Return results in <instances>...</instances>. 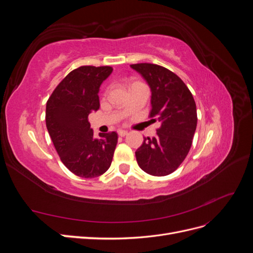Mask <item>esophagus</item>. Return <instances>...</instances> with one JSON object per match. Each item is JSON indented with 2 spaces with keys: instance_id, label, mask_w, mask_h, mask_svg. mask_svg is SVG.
Instances as JSON below:
<instances>
[{
  "instance_id": "obj_1",
  "label": "esophagus",
  "mask_w": 253,
  "mask_h": 253,
  "mask_svg": "<svg viewBox=\"0 0 253 253\" xmlns=\"http://www.w3.org/2000/svg\"><path fill=\"white\" fill-rule=\"evenodd\" d=\"M117 132H118V135L121 136V137H125L126 135H127V131H126V129H121L120 128V129H118Z\"/></svg>"
}]
</instances>
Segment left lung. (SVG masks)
<instances>
[{
	"mask_svg": "<svg viewBox=\"0 0 253 253\" xmlns=\"http://www.w3.org/2000/svg\"><path fill=\"white\" fill-rule=\"evenodd\" d=\"M131 67L148 82L152 91L150 117L160 126L153 138H144L135 152L145 173L166 176L173 173L192 145L197 125L194 98L177 75L157 64L137 63Z\"/></svg>",
	"mask_w": 253,
	"mask_h": 253,
	"instance_id": "1",
	"label": "left lung"
}]
</instances>
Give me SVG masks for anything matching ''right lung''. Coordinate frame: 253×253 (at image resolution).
<instances>
[{
    "mask_svg": "<svg viewBox=\"0 0 253 253\" xmlns=\"http://www.w3.org/2000/svg\"><path fill=\"white\" fill-rule=\"evenodd\" d=\"M111 66H80L61 81L46 103V127L61 162L75 175L94 178L108 171L118 135L99 134L94 138L88 115L97 111L99 87Z\"/></svg>",
    "mask_w": 253,
    "mask_h": 253,
    "instance_id": "obj_1",
    "label": "right lung"
}]
</instances>
